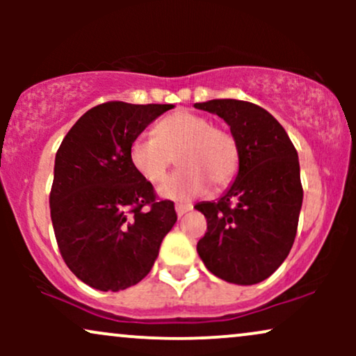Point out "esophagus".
Segmentation results:
<instances>
[{
  "mask_svg": "<svg viewBox=\"0 0 356 356\" xmlns=\"http://www.w3.org/2000/svg\"><path fill=\"white\" fill-rule=\"evenodd\" d=\"M192 207H194V206H192V204H189V202H177V204H175V212H177L179 218H182L186 212L192 211Z\"/></svg>",
  "mask_w": 356,
  "mask_h": 356,
  "instance_id": "34e87169",
  "label": "esophagus"
}]
</instances>
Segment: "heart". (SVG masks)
<instances>
[{
    "instance_id": "b5f03b06",
    "label": "heart",
    "mask_w": 356,
    "mask_h": 356,
    "mask_svg": "<svg viewBox=\"0 0 356 356\" xmlns=\"http://www.w3.org/2000/svg\"><path fill=\"white\" fill-rule=\"evenodd\" d=\"M152 136H138L130 144L129 157L134 169L147 182H164L175 162L181 169L165 186L162 195L170 199H191L207 189H222L234 181L239 170V144L231 130L212 125L199 113L174 112L154 127Z\"/></svg>"
}]
</instances>
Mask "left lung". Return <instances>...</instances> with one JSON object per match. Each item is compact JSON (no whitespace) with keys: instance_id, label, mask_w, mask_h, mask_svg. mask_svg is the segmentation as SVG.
Here are the masks:
<instances>
[{"instance_id":"8db88e82","label":"left lung","mask_w":356,"mask_h":356,"mask_svg":"<svg viewBox=\"0 0 356 356\" xmlns=\"http://www.w3.org/2000/svg\"><path fill=\"white\" fill-rule=\"evenodd\" d=\"M218 113L239 144V172L216 202L195 209L207 220L197 252L212 275L256 284L283 264L298 231L303 186L298 152L271 113L251 102L218 99L195 104Z\"/></svg>"}]
</instances>
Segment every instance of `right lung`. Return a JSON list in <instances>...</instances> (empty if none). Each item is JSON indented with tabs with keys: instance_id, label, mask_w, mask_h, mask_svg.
Listing matches in <instances>:
<instances>
[{
	"instance_id": "obj_1",
	"label": "right lung",
	"mask_w": 356,
	"mask_h": 356,
	"mask_svg": "<svg viewBox=\"0 0 356 356\" xmlns=\"http://www.w3.org/2000/svg\"><path fill=\"white\" fill-rule=\"evenodd\" d=\"M174 105L105 102L83 113L61 142L50 191L53 231L70 271L100 291L149 275L177 220L174 202L134 169L129 150Z\"/></svg>"
}]
</instances>
